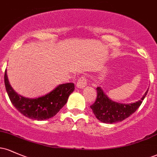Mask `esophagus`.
<instances>
[{
    "label": "esophagus",
    "instance_id": "34e87169",
    "mask_svg": "<svg viewBox=\"0 0 157 157\" xmlns=\"http://www.w3.org/2000/svg\"><path fill=\"white\" fill-rule=\"evenodd\" d=\"M86 86H87V79H86L85 75H82L77 81V87L79 88V89H82V88L86 87Z\"/></svg>",
    "mask_w": 157,
    "mask_h": 157
}]
</instances>
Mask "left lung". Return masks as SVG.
<instances>
[{"instance_id":"obj_1","label":"left lung","mask_w":157,"mask_h":157,"mask_svg":"<svg viewBox=\"0 0 157 157\" xmlns=\"http://www.w3.org/2000/svg\"><path fill=\"white\" fill-rule=\"evenodd\" d=\"M148 89L142 97L141 100L133 103H120L111 100L107 97L100 87L97 88V96L96 101L90 108L92 109L95 117L100 121L105 123H115L121 122L134 113L141 105L146 96Z\"/></svg>"}]
</instances>
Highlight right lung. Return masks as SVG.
<instances>
[{
	"instance_id": "right-lung-1",
	"label": "right lung",
	"mask_w": 157,
	"mask_h": 157,
	"mask_svg": "<svg viewBox=\"0 0 157 157\" xmlns=\"http://www.w3.org/2000/svg\"><path fill=\"white\" fill-rule=\"evenodd\" d=\"M6 92L12 105L26 117L36 120H44L53 117L66 105L69 95L75 90L73 82L60 84L51 92L37 98L29 99L21 96L12 88L7 77L4 75Z\"/></svg>"
}]
</instances>
